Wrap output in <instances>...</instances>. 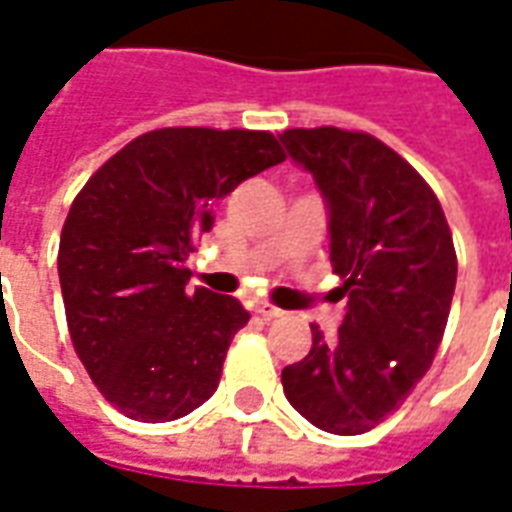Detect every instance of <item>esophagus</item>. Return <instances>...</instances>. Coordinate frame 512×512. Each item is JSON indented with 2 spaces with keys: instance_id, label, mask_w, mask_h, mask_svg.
I'll use <instances>...</instances> for the list:
<instances>
[{
  "instance_id": "1",
  "label": "esophagus",
  "mask_w": 512,
  "mask_h": 512,
  "mask_svg": "<svg viewBox=\"0 0 512 512\" xmlns=\"http://www.w3.org/2000/svg\"><path fill=\"white\" fill-rule=\"evenodd\" d=\"M255 312H257V315H263V318H268V321H271V318H282V315H285V312L279 310V307L268 304V301H257Z\"/></svg>"
}]
</instances>
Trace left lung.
Returning a JSON list of instances; mask_svg holds the SVG:
<instances>
[{"label":"left lung","instance_id":"obj_1","mask_svg":"<svg viewBox=\"0 0 512 512\" xmlns=\"http://www.w3.org/2000/svg\"><path fill=\"white\" fill-rule=\"evenodd\" d=\"M329 211V257L348 296L334 343L282 370L290 406L315 428L359 436L411 395L439 351L458 260L436 194L381 139L343 128L279 134Z\"/></svg>","mask_w":512,"mask_h":512}]
</instances>
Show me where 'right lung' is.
<instances>
[{
  "mask_svg": "<svg viewBox=\"0 0 512 512\" xmlns=\"http://www.w3.org/2000/svg\"><path fill=\"white\" fill-rule=\"evenodd\" d=\"M285 161L268 131L158 128L136 136L76 194L60 235L65 318L101 395L139 422L186 417L216 392L249 312L186 290L213 205Z\"/></svg>",
  "mask_w": 512,
  "mask_h": 512,
  "instance_id": "add662e5",
  "label": "right lung"
}]
</instances>
